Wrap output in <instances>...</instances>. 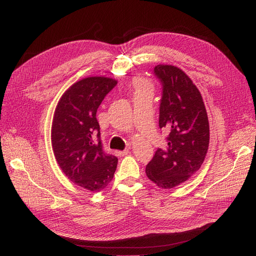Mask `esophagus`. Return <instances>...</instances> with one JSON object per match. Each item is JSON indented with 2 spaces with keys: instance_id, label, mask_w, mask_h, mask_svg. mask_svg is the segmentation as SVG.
<instances>
[{
  "instance_id": "1",
  "label": "esophagus",
  "mask_w": 256,
  "mask_h": 256,
  "mask_svg": "<svg viewBox=\"0 0 256 256\" xmlns=\"http://www.w3.org/2000/svg\"><path fill=\"white\" fill-rule=\"evenodd\" d=\"M128 152H129V150L127 148L125 150H116L115 154H116V156H118V157H122V156H126Z\"/></svg>"
}]
</instances>
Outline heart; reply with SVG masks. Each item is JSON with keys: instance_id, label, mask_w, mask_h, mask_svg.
Here are the masks:
<instances>
[{"instance_id": "obj_1", "label": "heart", "mask_w": 256, "mask_h": 256, "mask_svg": "<svg viewBox=\"0 0 256 256\" xmlns=\"http://www.w3.org/2000/svg\"><path fill=\"white\" fill-rule=\"evenodd\" d=\"M134 88L136 95L143 94V92H152V84L150 80H147L143 76H136L134 79Z\"/></svg>"}]
</instances>
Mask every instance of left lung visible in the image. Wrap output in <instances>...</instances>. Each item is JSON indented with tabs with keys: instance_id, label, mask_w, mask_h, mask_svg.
<instances>
[{
	"instance_id": "obj_1",
	"label": "left lung",
	"mask_w": 256,
	"mask_h": 256,
	"mask_svg": "<svg viewBox=\"0 0 256 256\" xmlns=\"http://www.w3.org/2000/svg\"><path fill=\"white\" fill-rule=\"evenodd\" d=\"M162 83L159 126L170 130L168 146L158 148L145 173L161 189L187 182L203 164L209 146V122L202 95L189 76L173 65H157Z\"/></svg>"
}]
</instances>
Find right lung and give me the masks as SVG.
Wrapping results in <instances>:
<instances>
[{
  "instance_id": "add662e5",
  "label": "right lung",
  "mask_w": 256,
  "mask_h": 256,
  "mask_svg": "<svg viewBox=\"0 0 256 256\" xmlns=\"http://www.w3.org/2000/svg\"><path fill=\"white\" fill-rule=\"evenodd\" d=\"M118 81L88 76L76 81L60 98L51 127L54 157L74 184L92 192L104 190L113 180L118 158L106 154L100 142L96 113ZM98 134V143L94 142Z\"/></svg>"
}]
</instances>
